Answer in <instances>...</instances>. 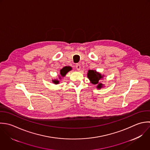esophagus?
Returning a JSON list of instances; mask_svg holds the SVG:
<instances>
[{
	"instance_id": "1",
	"label": "esophagus",
	"mask_w": 150,
	"mask_h": 150,
	"mask_svg": "<svg viewBox=\"0 0 150 150\" xmlns=\"http://www.w3.org/2000/svg\"><path fill=\"white\" fill-rule=\"evenodd\" d=\"M75 68H76V69L78 71H79V70L81 69V65H80L79 64H77V65H76Z\"/></svg>"
}]
</instances>
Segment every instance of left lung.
Masks as SVG:
<instances>
[{
  "label": "left lung",
  "instance_id": "1",
  "mask_svg": "<svg viewBox=\"0 0 150 150\" xmlns=\"http://www.w3.org/2000/svg\"><path fill=\"white\" fill-rule=\"evenodd\" d=\"M87 76L92 83L93 85H98V89H100L103 87V84L99 83V81L103 78L104 75H102L101 74L96 72L95 70H89Z\"/></svg>",
  "mask_w": 150,
  "mask_h": 150
}]
</instances>
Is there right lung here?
Wrapping results in <instances>:
<instances>
[{
  "label": "right lung",
  "mask_w": 150,
  "mask_h": 150,
  "mask_svg": "<svg viewBox=\"0 0 150 150\" xmlns=\"http://www.w3.org/2000/svg\"><path fill=\"white\" fill-rule=\"evenodd\" d=\"M72 69V68L71 67H64L62 69H61V70H60V75H61V76L60 75H59V79H61V76L62 77H64V76H65V75L69 71H71ZM52 82L54 83H55V84H58V83H59V81H58V80H57V79H54V80H52Z\"/></svg>",
  "instance_id": "obj_1"
}]
</instances>
